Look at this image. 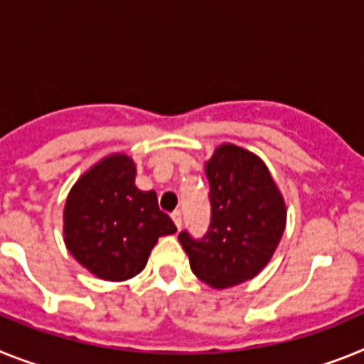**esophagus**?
Here are the masks:
<instances>
[{
  "instance_id": "34e87169",
  "label": "esophagus",
  "mask_w": 364,
  "mask_h": 364,
  "mask_svg": "<svg viewBox=\"0 0 364 364\" xmlns=\"http://www.w3.org/2000/svg\"><path fill=\"white\" fill-rule=\"evenodd\" d=\"M172 220H173V223H176V227H178V229H181L183 218H181V213H179V210H173V213H172Z\"/></svg>"
}]
</instances>
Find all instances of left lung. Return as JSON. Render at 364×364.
I'll return each mask as SVG.
<instances>
[{"label": "left lung", "instance_id": "8db88e82", "mask_svg": "<svg viewBox=\"0 0 364 364\" xmlns=\"http://www.w3.org/2000/svg\"><path fill=\"white\" fill-rule=\"evenodd\" d=\"M210 225L203 238L186 230L179 242L196 277L214 289L251 280L273 257L286 229V203L264 161L221 144L205 163Z\"/></svg>", "mask_w": 364, "mask_h": 364}]
</instances>
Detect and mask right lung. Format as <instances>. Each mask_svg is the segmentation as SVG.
<instances>
[{"mask_svg": "<svg viewBox=\"0 0 364 364\" xmlns=\"http://www.w3.org/2000/svg\"><path fill=\"white\" fill-rule=\"evenodd\" d=\"M176 225L157 194L135 186V163L113 154L80 176L64 207V242L75 260L102 280L121 282L144 269L161 236Z\"/></svg>", "mask_w": 364, "mask_h": 364, "instance_id": "obj_1", "label": "right lung"}]
</instances>
